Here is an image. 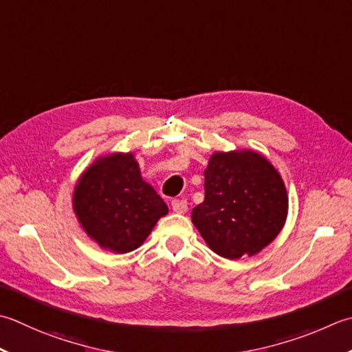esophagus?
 <instances>
[{
  "label": "esophagus",
  "instance_id": "esophagus-1",
  "mask_svg": "<svg viewBox=\"0 0 352 352\" xmlns=\"http://www.w3.org/2000/svg\"><path fill=\"white\" fill-rule=\"evenodd\" d=\"M172 210L175 213H184L188 210V201L186 199H172Z\"/></svg>",
  "mask_w": 352,
  "mask_h": 352
}]
</instances>
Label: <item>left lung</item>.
Instances as JSON below:
<instances>
[{"label": "left lung", "instance_id": "8db88e82", "mask_svg": "<svg viewBox=\"0 0 352 352\" xmlns=\"http://www.w3.org/2000/svg\"><path fill=\"white\" fill-rule=\"evenodd\" d=\"M288 213L280 174L252 149L213 153L204 170V201L192 223L210 250L227 259L259 253L279 235Z\"/></svg>", "mask_w": 352, "mask_h": 352}]
</instances>
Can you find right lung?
<instances>
[{
  "label": "right lung",
  "instance_id": "right-lung-1",
  "mask_svg": "<svg viewBox=\"0 0 352 352\" xmlns=\"http://www.w3.org/2000/svg\"><path fill=\"white\" fill-rule=\"evenodd\" d=\"M73 212L100 249L128 253L139 249L169 209L143 180L134 154L113 153L82 172L73 190Z\"/></svg>",
  "mask_w": 352,
  "mask_h": 352
}]
</instances>
